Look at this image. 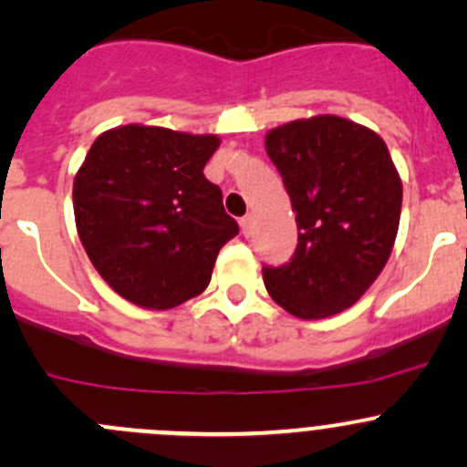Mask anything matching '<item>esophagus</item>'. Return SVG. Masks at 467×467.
<instances>
[{"label":"esophagus","instance_id":"obj_1","mask_svg":"<svg viewBox=\"0 0 467 467\" xmlns=\"http://www.w3.org/2000/svg\"><path fill=\"white\" fill-rule=\"evenodd\" d=\"M239 225H242L244 237H251V234H253V216L246 214L242 221H239Z\"/></svg>","mask_w":467,"mask_h":467}]
</instances>
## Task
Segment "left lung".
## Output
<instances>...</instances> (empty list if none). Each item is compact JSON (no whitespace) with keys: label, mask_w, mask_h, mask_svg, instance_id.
<instances>
[{"label":"left lung","mask_w":467,"mask_h":467,"mask_svg":"<svg viewBox=\"0 0 467 467\" xmlns=\"http://www.w3.org/2000/svg\"><path fill=\"white\" fill-rule=\"evenodd\" d=\"M266 153L289 192L298 248L264 266L271 298L303 321L352 307L378 280L398 237L402 181L375 130L337 115L275 126Z\"/></svg>","instance_id":"8db88e82"}]
</instances>
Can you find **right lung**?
Here are the masks:
<instances>
[{"instance_id": "right-lung-1", "label": "right lung", "mask_w": 467, "mask_h": 467, "mask_svg": "<svg viewBox=\"0 0 467 467\" xmlns=\"http://www.w3.org/2000/svg\"><path fill=\"white\" fill-rule=\"evenodd\" d=\"M216 135L126 124L89 146L74 178L78 237L129 303L171 309L203 294L221 246L239 233L205 178Z\"/></svg>"}]
</instances>
